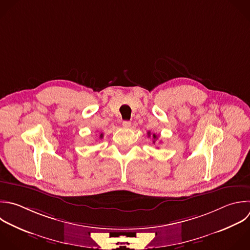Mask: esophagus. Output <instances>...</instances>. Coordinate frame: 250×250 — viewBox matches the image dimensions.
I'll return each mask as SVG.
<instances>
[{"label": "esophagus", "mask_w": 250, "mask_h": 250, "mask_svg": "<svg viewBox=\"0 0 250 250\" xmlns=\"http://www.w3.org/2000/svg\"><path fill=\"white\" fill-rule=\"evenodd\" d=\"M122 125H123L124 128H130L131 127V122L130 121H123Z\"/></svg>", "instance_id": "obj_1"}]
</instances>
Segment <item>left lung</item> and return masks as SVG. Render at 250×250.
Wrapping results in <instances>:
<instances>
[{"label": "left lung", "mask_w": 250, "mask_h": 250, "mask_svg": "<svg viewBox=\"0 0 250 250\" xmlns=\"http://www.w3.org/2000/svg\"><path fill=\"white\" fill-rule=\"evenodd\" d=\"M148 136H149V133H148ZM152 138L154 139V141H153V144H154V143H155V140L157 139V136H156L155 134H153V135H152Z\"/></svg>", "instance_id": "1"}]
</instances>
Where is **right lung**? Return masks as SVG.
I'll return each instance as SVG.
<instances>
[{
	"label": "right lung",
	"instance_id": "add662e5",
	"mask_svg": "<svg viewBox=\"0 0 250 250\" xmlns=\"http://www.w3.org/2000/svg\"><path fill=\"white\" fill-rule=\"evenodd\" d=\"M100 138H103V134H101V136H100Z\"/></svg>",
	"mask_w": 250,
	"mask_h": 250
}]
</instances>
